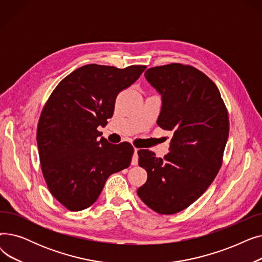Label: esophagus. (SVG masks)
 I'll return each mask as SVG.
<instances>
[{"label":"esophagus","instance_id":"1","mask_svg":"<svg viewBox=\"0 0 262 262\" xmlns=\"http://www.w3.org/2000/svg\"><path fill=\"white\" fill-rule=\"evenodd\" d=\"M138 148H135L134 149V155H133V158H132V164L133 166H137L138 164Z\"/></svg>","mask_w":262,"mask_h":262}]
</instances>
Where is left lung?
<instances>
[{"mask_svg":"<svg viewBox=\"0 0 262 262\" xmlns=\"http://www.w3.org/2000/svg\"><path fill=\"white\" fill-rule=\"evenodd\" d=\"M144 76L161 96L157 125L173 137L163 159L138 150L147 181L137 194L154 211L173 214L194 203L215 178L228 139V115L214 82L193 67H155Z\"/></svg>","mask_w":262,"mask_h":262,"instance_id":"obj_1","label":"left lung"}]
</instances>
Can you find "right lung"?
Returning a JSON list of instances; mask_svg holds the SVG:
<instances>
[{
    "mask_svg": "<svg viewBox=\"0 0 262 262\" xmlns=\"http://www.w3.org/2000/svg\"><path fill=\"white\" fill-rule=\"evenodd\" d=\"M145 68L86 64L64 77L48 100L37 128L39 158L50 192L69 210L88 208L107 178L129 167L134 147L109 143L98 127L113 117L119 92Z\"/></svg>",
    "mask_w": 262,
    "mask_h": 262,
    "instance_id": "add662e5",
    "label": "right lung"
}]
</instances>
